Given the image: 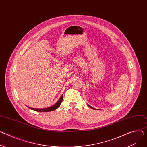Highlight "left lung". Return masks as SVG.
<instances>
[{"instance_id":"obj_1","label":"left lung","mask_w":147,"mask_h":147,"mask_svg":"<svg viewBox=\"0 0 147 147\" xmlns=\"http://www.w3.org/2000/svg\"><path fill=\"white\" fill-rule=\"evenodd\" d=\"M89 106H90V105H89ZM91 107V109H94V108H92V107Z\"/></svg>"}]
</instances>
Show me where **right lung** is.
<instances>
[{
    "label": "right lung",
    "mask_w": 147,
    "mask_h": 147,
    "mask_svg": "<svg viewBox=\"0 0 147 147\" xmlns=\"http://www.w3.org/2000/svg\"><path fill=\"white\" fill-rule=\"evenodd\" d=\"M63 95H62L61 96V97L59 98V100H58V101L55 104L53 105V106L51 107H47V108H46V109H34V108H31V107H29L27 106L30 109H32L33 110H34V111H39V112H48V111H53V110H55L56 109H57V108L59 107V106L60 105L61 102H62V100H63Z\"/></svg>",
    "instance_id": "add662e5"
}]
</instances>
